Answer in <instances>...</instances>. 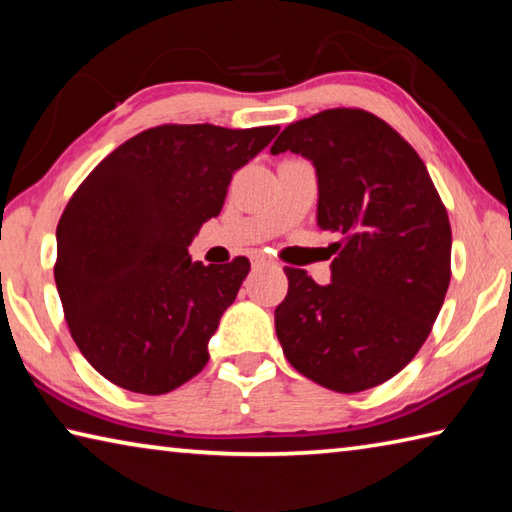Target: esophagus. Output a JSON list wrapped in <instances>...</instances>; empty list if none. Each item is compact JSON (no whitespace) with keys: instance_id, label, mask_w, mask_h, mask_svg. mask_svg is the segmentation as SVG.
<instances>
[{"instance_id":"34e87169","label":"esophagus","mask_w":512,"mask_h":512,"mask_svg":"<svg viewBox=\"0 0 512 512\" xmlns=\"http://www.w3.org/2000/svg\"><path fill=\"white\" fill-rule=\"evenodd\" d=\"M255 264H259V266H277L275 262H271V259H266V257H262V255L255 257Z\"/></svg>"}]
</instances>
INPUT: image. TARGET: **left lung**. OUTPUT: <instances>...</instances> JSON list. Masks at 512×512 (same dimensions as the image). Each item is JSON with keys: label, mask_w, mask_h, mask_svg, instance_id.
I'll return each mask as SVG.
<instances>
[{"label": "left lung", "mask_w": 512, "mask_h": 512, "mask_svg": "<svg viewBox=\"0 0 512 512\" xmlns=\"http://www.w3.org/2000/svg\"><path fill=\"white\" fill-rule=\"evenodd\" d=\"M300 153L318 176V228L336 232L332 282L284 268L275 309L284 357L336 393L395 377L433 327L452 277V228L420 155L384 119L332 108L289 124L271 153Z\"/></svg>", "instance_id": "1"}]
</instances>
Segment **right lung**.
Listing matches in <instances>:
<instances>
[{
    "label": "right lung",
    "instance_id": "1",
    "mask_svg": "<svg viewBox=\"0 0 512 512\" xmlns=\"http://www.w3.org/2000/svg\"><path fill=\"white\" fill-rule=\"evenodd\" d=\"M280 126L164 124L117 146L69 198L54 277L74 343L126 391L162 395L205 368L212 334L250 271L192 262L232 173Z\"/></svg>",
    "mask_w": 512,
    "mask_h": 512
}]
</instances>
